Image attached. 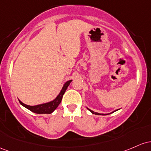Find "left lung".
<instances>
[{
	"label": "left lung",
	"mask_w": 151,
	"mask_h": 151,
	"mask_svg": "<svg viewBox=\"0 0 151 151\" xmlns=\"http://www.w3.org/2000/svg\"><path fill=\"white\" fill-rule=\"evenodd\" d=\"M88 110H89L90 111H91V113H93V114H96V115H103V116H104V115H108V114H111V113H108V114H101V113H96V112H94V111H91V109H89V108H88ZM116 111H118V110H116ZM115 111H113V112H115Z\"/></svg>",
	"instance_id": "1"
}]
</instances>
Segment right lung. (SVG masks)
<instances>
[{
	"label": "right lung",
	"mask_w": 151,
	"mask_h": 151,
	"mask_svg": "<svg viewBox=\"0 0 151 151\" xmlns=\"http://www.w3.org/2000/svg\"><path fill=\"white\" fill-rule=\"evenodd\" d=\"M72 80H70L67 81L65 84L63 86L62 90L60 91V93L58 95V96L53 101H50V102L43 103V104L37 105V106H28V105L25 104L23 102H21L19 100V102L23 106H24L25 108H28V110H30L32 112L35 113H38V114H50L52 113L56 109L58 106H59L60 102L62 101L63 96L64 93H65V91L68 88V86L70 85Z\"/></svg>",
	"instance_id": "obj_1"
}]
</instances>
